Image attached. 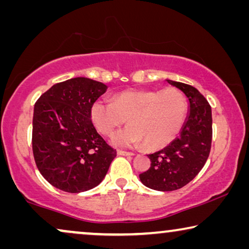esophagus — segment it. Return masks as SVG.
Here are the masks:
<instances>
[{
	"label": "esophagus",
	"mask_w": 249,
	"mask_h": 249,
	"mask_svg": "<svg viewBox=\"0 0 249 249\" xmlns=\"http://www.w3.org/2000/svg\"><path fill=\"white\" fill-rule=\"evenodd\" d=\"M118 155H121V156H134L135 154H134V153H131V152H125V151H121V149H119Z\"/></svg>",
	"instance_id": "34e87169"
}]
</instances>
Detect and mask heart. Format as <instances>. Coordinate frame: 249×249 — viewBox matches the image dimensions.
<instances>
[{
  "mask_svg": "<svg viewBox=\"0 0 249 249\" xmlns=\"http://www.w3.org/2000/svg\"><path fill=\"white\" fill-rule=\"evenodd\" d=\"M187 104L178 88L127 89L114 95L112 102L98 100L90 108L97 130L111 136L128 119L130 124L115 132L112 142L121 147L160 149L171 142L181 129Z\"/></svg>",
  "mask_w": 249,
  "mask_h": 249,
  "instance_id": "1",
  "label": "heart"
}]
</instances>
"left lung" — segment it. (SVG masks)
Listing matches in <instances>:
<instances>
[{"mask_svg": "<svg viewBox=\"0 0 249 249\" xmlns=\"http://www.w3.org/2000/svg\"><path fill=\"white\" fill-rule=\"evenodd\" d=\"M188 100V113L179 136L161 151L148 155L151 168L139 175L142 183L159 192H172L189 183L203 169L212 142V110L190 85L166 79Z\"/></svg>", "mask_w": 249, "mask_h": 249, "instance_id": "1", "label": "left lung"}]
</instances>
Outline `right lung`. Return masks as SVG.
Returning <instances> with one entry per match:
<instances>
[{
  "label": "right lung",
  "mask_w": 249,
  "mask_h": 249,
  "mask_svg": "<svg viewBox=\"0 0 249 249\" xmlns=\"http://www.w3.org/2000/svg\"><path fill=\"white\" fill-rule=\"evenodd\" d=\"M107 89L100 81L76 77L53 85L36 102L34 159L40 175L55 188L72 194L93 189L117 156L90 118L91 105Z\"/></svg>",
  "instance_id": "obj_1"
}]
</instances>
